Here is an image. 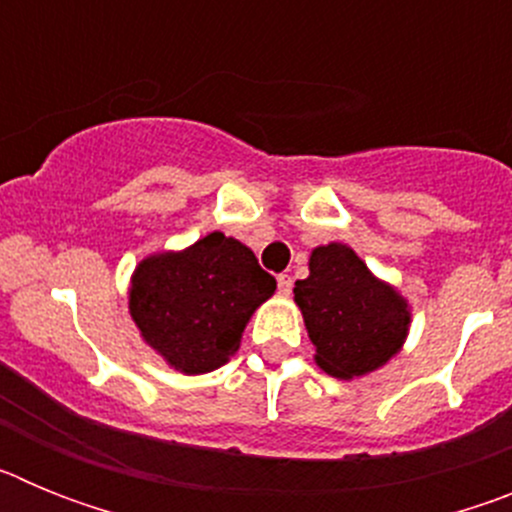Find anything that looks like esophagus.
<instances>
[{
	"label": "esophagus",
	"mask_w": 512,
	"mask_h": 512,
	"mask_svg": "<svg viewBox=\"0 0 512 512\" xmlns=\"http://www.w3.org/2000/svg\"><path fill=\"white\" fill-rule=\"evenodd\" d=\"M277 287H279V295H289V292H292V277H289V274H279Z\"/></svg>",
	"instance_id": "34e87169"
}]
</instances>
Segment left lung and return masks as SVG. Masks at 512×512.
<instances>
[{"label": "left lung", "mask_w": 512, "mask_h": 512, "mask_svg": "<svg viewBox=\"0 0 512 512\" xmlns=\"http://www.w3.org/2000/svg\"><path fill=\"white\" fill-rule=\"evenodd\" d=\"M295 302L315 346V364L336 379L377 372L405 346L413 307L346 243L312 248Z\"/></svg>", "instance_id": "8db88e82"}]
</instances>
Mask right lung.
Here are the masks:
<instances>
[{
    "instance_id": "add662e5",
    "label": "right lung",
    "mask_w": 512,
    "mask_h": 512,
    "mask_svg": "<svg viewBox=\"0 0 512 512\" xmlns=\"http://www.w3.org/2000/svg\"><path fill=\"white\" fill-rule=\"evenodd\" d=\"M277 289L241 241L212 230L182 251L148 253L135 266L128 310L140 338L171 369L207 374L241 348L248 320Z\"/></svg>"
}]
</instances>
